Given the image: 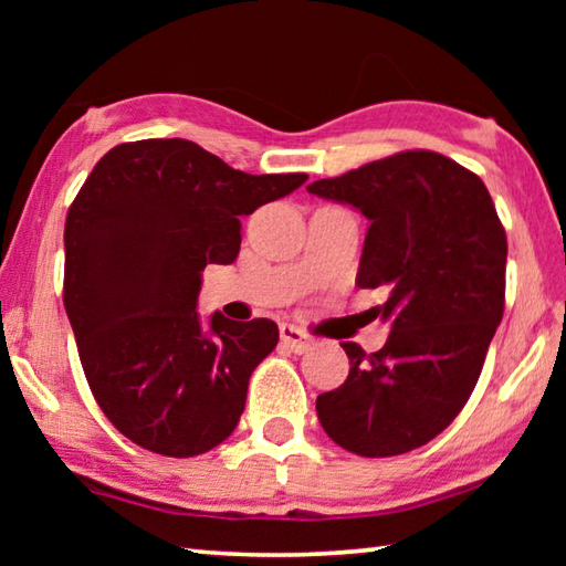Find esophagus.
<instances>
[{
	"label": "esophagus",
	"instance_id": "esophagus-1",
	"mask_svg": "<svg viewBox=\"0 0 566 566\" xmlns=\"http://www.w3.org/2000/svg\"><path fill=\"white\" fill-rule=\"evenodd\" d=\"M280 337L284 342V347H290L296 354H304V352H310L314 347V342H312L310 334H306L300 327H294V324H282Z\"/></svg>",
	"mask_w": 566,
	"mask_h": 566
}]
</instances>
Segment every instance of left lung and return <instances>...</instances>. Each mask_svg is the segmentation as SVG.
Listing matches in <instances>:
<instances>
[{"label":"left lung","instance_id":"8db88e82","mask_svg":"<svg viewBox=\"0 0 566 566\" xmlns=\"http://www.w3.org/2000/svg\"><path fill=\"white\" fill-rule=\"evenodd\" d=\"M369 219L357 286H385L391 324L367 354L344 342L349 377L317 397L332 442L395 457L444 432L482 375L504 314L506 234L484 181L427 149L399 151L306 187Z\"/></svg>","mask_w":566,"mask_h":566}]
</instances>
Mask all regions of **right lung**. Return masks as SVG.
<instances>
[{"mask_svg": "<svg viewBox=\"0 0 566 566\" xmlns=\"http://www.w3.org/2000/svg\"><path fill=\"white\" fill-rule=\"evenodd\" d=\"M304 181L247 175L187 139L124 142L94 165L66 212L64 310L94 399L134 444L185 459L234 432L280 329L219 312L205 329L202 272L237 260L242 217Z\"/></svg>", "mask_w": 566, "mask_h": 566, "instance_id": "1", "label": "right lung"}]
</instances>
